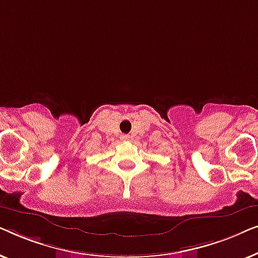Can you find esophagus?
I'll return each instance as SVG.
<instances>
[{
  "label": "esophagus",
  "mask_w": 258,
  "mask_h": 258,
  "mask_svg": "<svg viewBox=\"0 0 258 258\" xmlns=\"http://www.w3.org/2000/svg\"><path fill=\"white\" fill-rule=\"evenodd\" d=\"M121 139H122V141H129L130 140V136L129 135H122Z\"/></svg>",
  "instance_id": "esophagus-1"
}]
</instances>
